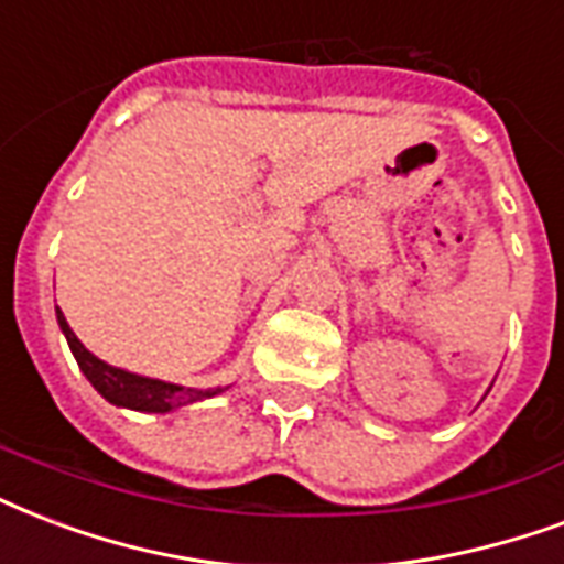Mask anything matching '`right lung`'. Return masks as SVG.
I'll return each mask as SVG.
<instances>
[{"instance_id": "1", "label": "right lung", "mask_w": 564, "mask_h": 564, "mask_svg": "<svg viewBox=\"0 0 564 564\" xmlns=\"http://www.w3.org/2000/svg\"><path fill=\"white\" fill-rule=\"evenodd\" d=\"M58 326L67 338L69 350L76 356L78 368L90 379V386L99 391V394L108 400V403L123 405V409H134V412H173L178 405L196 403V400H205V397L220 394L223 388H208V391H199V388H182L173 386V382H161V379L138 377V373H129V370L111 368L105 365L102 359H96L94 352L87 350L85 344L78 341L76 332L69 329L67 317L61 314L58 308Z\"/></svg>"}]
</instances>
